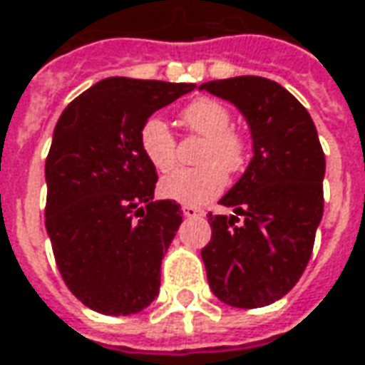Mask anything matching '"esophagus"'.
Segmentation results:
<instances>
[{"label":"esophagus","mask_w":365,"mask_h":365,"mask_svg":"<svg viewBox=\"0 0 365 365\" xmlns=\"http://www.w3.org/2000/svg\"><path fill=\"white\" fill-rule=\"evenodd\" d=\"M182 212H185V217H188V219H197V217H202V215H205L200 209L190 207V205H185V207H182Z\"/></svg>","instance_id":"34e87169"}]
</instances>
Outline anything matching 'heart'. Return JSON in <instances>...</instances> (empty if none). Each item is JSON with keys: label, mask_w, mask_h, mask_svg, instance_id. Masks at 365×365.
<instances>
[{"label": "heart", "mask_w": 365, "mask_h": 365, "mask_svg": "<svg viewBox=\"0 0 365 365\" xmlns=\"http://www.w3.org/2000/svg\"><path fill=\"white\" fill-rule=\"evenodd\" d=\"M188 130L207 138L200 154V168H182L160 182V195L180 205H205L219 197L227 185V173H239L247 163V143L231 130L233 116L229 108L212 98H199L182 110ZM138 146L156 173H168L177 165L175 136L160 116L144 120L138 132Z\"/></svg>", "instance_id": "heart-1"}]
</instances>
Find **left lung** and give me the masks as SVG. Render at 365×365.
Masks as SVG:
<instances>
[{
  "label": "left lung",
  "instance_id": "obj_1",
  "mask_svg": "<svg viewBox=\"0 0 365 365\" xmlns=\"http://www.w3.org/2000/svg\"><path fill=\"white\" fill-rule=\"evenodd\" d=\"M245 116L253 158L211 215L200 251L211 291L227 305L255 309L287 295L307 267L324 215L325 156L309 112L283 86L237 76L199 86Z\"/></svg>",
  "mask_w": 365,
  "mask_h": 365
}]
</instances>
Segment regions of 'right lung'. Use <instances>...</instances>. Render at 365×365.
<instances>
[{"label":"right lung","mask_w":365,"mask_h":365,"mask_svg":"<svg viewBox=\"0 0 365 365\" xmlns=\"http://www.w3.org/2000/svg\"><path fill=\"white\" fill-rule=\"evenodd\" d=\"M195 88L106 78L72 100L53 128L46 229L63 283L98 314H138L158 295L182 211L175 200H153L158 175L138 132Z\"/></svg>","instance_id":"right-lung-1"}]
</instances>
